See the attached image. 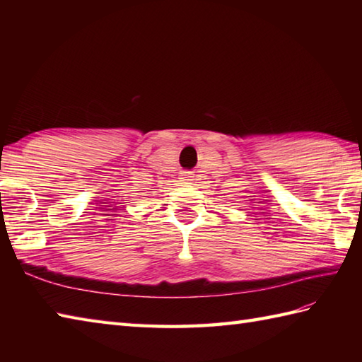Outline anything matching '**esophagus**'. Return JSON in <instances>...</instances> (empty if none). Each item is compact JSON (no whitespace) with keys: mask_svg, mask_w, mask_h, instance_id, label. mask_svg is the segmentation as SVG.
Returning <instances> with one entry per match:
<instances>
[{"mask_svg":"<svg viewBox=\"0 0 362 362\" xmlns=\"http://www.w3.org/2000/svg\"><path fill=\"white\" fill-rule=\"evenodd\" d=\"M191 173H183V180H191Z\"/></svg>","mask_w":362,"mask_h":362,"instance_id":"esophagus-1","label":"esophagus"}]
</instances>
